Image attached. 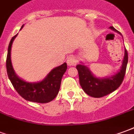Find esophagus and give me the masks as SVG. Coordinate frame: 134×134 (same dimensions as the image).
<instances>
[{
    "label": "esophagus",
    "mask_w": 134,
    "mask_h": 134,
    "mask_svg": "<svg viewBox=\"0 0 134 134\" xmlns=\"http://www.w3.org/2000/svg\"><path fill=\"white\" fill-rule=\"evenodd\" d=\"M67 63L68 66H75L77 63V60L76 59V58L74 56H70L67 59Z\"/></svg>",
    "instance_id": "34e87169"
}]
</instances>
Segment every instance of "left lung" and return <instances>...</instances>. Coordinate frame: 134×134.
Here are the masks:
<instances>
[{"instance_id":"1","label":"left lung","mask_w":134,"mask_h":134,"mask_svg":"<svg viewBox=\"0 0 134 134\" xmlns=\"http://www.w3.org/2000/svg\"><path fill=\"white\" fill-rule=\"evenodd\" d=\"M112 30L117 31L113 26ZM119 33V31H117ZM120 34V33H119ZM128 63V52L125 50V55L121 70L114 76L106 79H97L93 76L89 69L83 65H77L79 72V82L82 88L90 96L94 98H100L111 93L121 86L124 79L126 66Z\"/></svg>"}]
</instances>
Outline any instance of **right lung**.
Returning a JSON list of instances; mask_svg holds the SVG:
<instances>
[{
  "instance_id": "obj_1",
  "label": "right lung",
  "mask_w": 134,
  "mask_h": 134,
  "mask_svg": "<svg viewBox=\"0 0 134 134\" xmlns=\"http://www.w3.org/2000/svg\"><path fill=\"white\" fill-rule=\"evenodd\" d=\"M16 36H13L10 40L7 54L6 69L10 81L15 91L24 99L36 103H48L53 100L58 93L61 79L67 69V64L64 63L53 69L46 78L41 82L31 83L23 81L15 75L10 59L11 46Z\"/></svg>"
}]
</instances>
